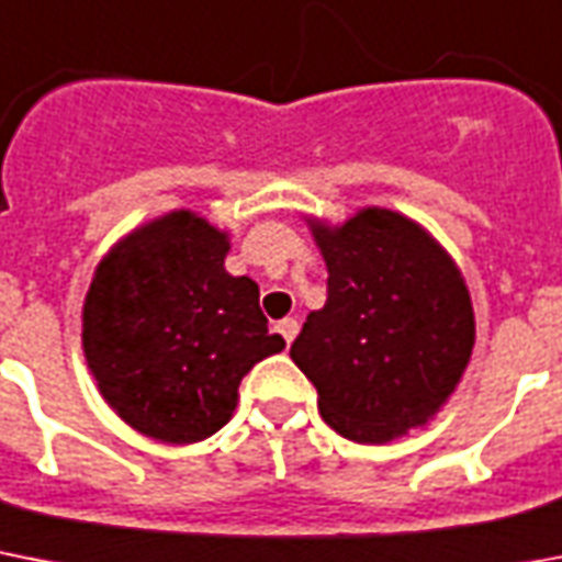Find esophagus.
I'll list each match as a JSON object with an SVG mask.
<instances>
[{"label": "esophagus", "instance_id": "esophagus-1", "mask_svg": "<svg viewBox=\"0 0 562 562\" xmlns=\"http://www.w3.org/2000/svg\"><path fill=\"white\" fill-rule=\"evenodd\" d=\"M276 330L284 336L286 348H290V345H293V339H295V334H299V322H295V318H281V322L276 325Z\"/></svg>", "mask_w": 562, "mask_h": 562}]
</instances>
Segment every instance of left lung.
Listing matches in <instances>:
<instances>
[{"instance_id":"1","label":"left lung","mask_w":562,"mask_h":562,"mask_svg":"<svg viewBox=\"0 0 562 562\" xmlns=\"http://www.w3.org/2000/svg\"><path fill=\"white\" fill-rule=\"evenodd\" d=\"M313 235L327 263V302L310 313L290 357L342 438L392 441L441 408L470 362L475 322L464 278L394 211L362 209Z\"/></svg>"}]
</instances>
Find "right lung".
Listing matches in <instances>:
<instances>
[{"instance_id": "obj_1", "label": "right lung", "mask_w": 562, "mask_h": 562, "mask_svg": "<svg viewBox=\"0 0 562 562\" xmlns=\"http://www.w3.org/2000/svg\"><path fill=\"white\" fill-rule=\"evenodd\" d=\"M228 240L191 211L124 237L83 304V353L103 401L165 443L214 435L255 362L284 351L252 278L228 276Z\"/></svg>"}]
</instances>
